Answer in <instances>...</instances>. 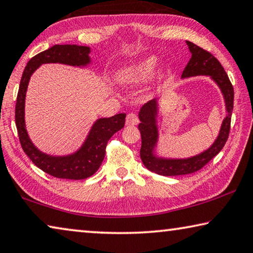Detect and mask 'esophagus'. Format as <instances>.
Returning a JSON list of instances; mask_svg holds the SVG:
<instances>
[{
    "label": "esophagus",
    "instance_id": "obj_1",
    "mask_svg": "<svg viewBox=\"0 0 253 253\" xmlns=\"http://www.w3.org/2000/svg\"><path fill=\"white\" fill-rule=\"evenodd\" d=\"M126 123L128 124V125H137L138 124L137 116L133 114V112H131V114H128L126 117Z\"/></svg>",
    "mask_w": 253,
    "mask_h": 253
}]
</instances>
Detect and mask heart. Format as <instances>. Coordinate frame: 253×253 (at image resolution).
<instances>
[{
    "mask_svg": "<svg viewBox=\"0 0 253 253\" xmlns=\"http://www.w3.org/2000/svg\"><path fill=\"white\" fill-rule=\"evenodd\" d=\"M159 65V59L155 56L144 58L138 63L123 67L116 73V81L120 84H136L144 82L151 78ZM167 72L170 70L167 69Z\"/></svg>",
    "mask_w": 253,
    "mask_h": 253,
    "instance_id": "1",
    "label": "heart"
}]
</instances>
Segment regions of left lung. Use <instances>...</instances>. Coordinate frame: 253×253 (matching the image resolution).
<instances>
[{
    "label": "left lung",
    "mask_w": 253,
    "mask_h": 253,
    "mask_svg": "<svg viewBox=\"0 0 253 253\" xmlns=\"http://www.w3.org/2000/svg\"><path fill=\"white\" fill-rule=\"evenodd\" d=\"M191 53V58L182 72L181 79L192 78V76L206 75L217 84L225 101L226 117L224 118L220 126L219 134L215 142L200 154L187 159H167L155 154V147L159 141L158 115L159 103L158 99L146 102L141 108L138 118L141 120L138 129L141 131L142 147L141 159L144 166L156 174L172 177V175L189 174L202 169L211 161L215 155L225 145L230 134L232 110H233L234 90L223 66L210 51H207L191 42H186Z\"/></svg>",
    "instance_id": "obj_1"
}]
</instances>
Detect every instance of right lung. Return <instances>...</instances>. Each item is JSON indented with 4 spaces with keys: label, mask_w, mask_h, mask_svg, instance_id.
<instances>
[{
    "label": "right lung",
    "mask_w": 253,
    "mask_h": 253,
    "mask_svg": "<svg viewBox=\"0 0 253 253\" xmlns=\"http://www.w3.org/2000/svg\"><path fill=\"white\" fill-rule=\"evenodd\" d=\"M90 51V47L87 46L55 45L34 56L28 62L20 81L15 105V125L21 147L35 166L55 178L82 180L94 174L105 159L108 141L125 125L126 114L97 119L82 146L74 153L64 156L42 153L29 138L25 123V102L31 75L42 64L47 63H59L78 67L89 65L91 63Z\"/></svg>",
    "instance_id": "obj_1"
}]
</instances>
